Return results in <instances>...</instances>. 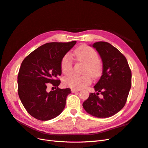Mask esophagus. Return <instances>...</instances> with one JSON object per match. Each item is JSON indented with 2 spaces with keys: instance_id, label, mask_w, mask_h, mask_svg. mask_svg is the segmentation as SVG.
I'll use <instances>...</instances> for the list:
<instances>
[{
  "instance_id": "obj_1",
  "label": "esophagus",
  "mask_w": 148,
  "mask_h": 148,
  "mask_svg": "<svg viewBox=\"0 0 148 148\" xmlns=\"http://www.w3.org/2000/svg\"><path fill=\"white\" fill-rule=\"evenodd\" d=\"M71 91H72V92L74 93V92H79V91H80V90H79V89H74V88H72V89H71Z\"/></svg>"
}]
</instances>
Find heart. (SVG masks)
<instances>
[{
  "label": "heart",
  "instance_id": "1",
  "mask_svg": "<svg viewBox=\"0 0 148 148\" xmlns=\"http://www.w3.org/2000/svg\"><path fill=\"white\" fill-rule=\"evenodd\" d=\"M77 61L84 62L86 67L84 69V75H78L74 74H69L73 69V60L71 54L67 53L62 58L61 62V71L64 74H67L63 79L65 86L74 89H81L89 85L92 82L90 74L96 77L100 71V64L99 62V57L97 52L93 48L86 45H82L78 48L74 53Z\"/></svg>",
  "mask_w": 148,
  "mask_h": 148
}]
</instances>
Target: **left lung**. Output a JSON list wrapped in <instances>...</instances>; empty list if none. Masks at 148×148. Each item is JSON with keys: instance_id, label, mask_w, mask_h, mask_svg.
Returning a JSON list of instances; mask_svg holds the SVG:
<instances>
[{"instance_id": "8db88e82", "label": "left lung", "mask_w": 148, "mask_h": 148, "mask_svg": "<svg viewBox=\"0 0 148 148\" xmlns=\"http://www.w3.org/2000/svg\"><path fill=\"white\" fill-rule=\"evenodd\" d=\"M96 49L102 59V75L82 104L84 110L97 118L115 115L125 106L132 86V72L126 58L107 42L99 41L90 45ZM103 98L98 97L99 92Z\"/></svg>"}]
</instances>
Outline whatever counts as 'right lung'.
<instances>
[{
	"instance_id": "right-lung-1",
	"label": "right lung",
	"mask_w": 148,
	"mask_h": 148,
	"mask_svg": "<svg viewBox=\"0 0 148 148\" xmlns=\"http://www.w3.org/2000/svg\"><path fill=\"white\" fill-rule=\"evenodd\" d=\"M76 43H48L40 46L24 59L18 75V92L23 107L29 115L41 121L54 119L63 111L69 88H59L62 58ZM57 87L46 91L48 83Z\"/></svg>"
}]
</instances>
